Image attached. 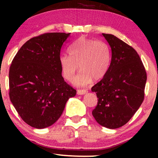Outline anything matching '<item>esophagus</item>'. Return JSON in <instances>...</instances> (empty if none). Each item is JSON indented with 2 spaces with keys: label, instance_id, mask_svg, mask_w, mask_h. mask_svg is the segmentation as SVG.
Segmentation results:
<instances>
[{
  "label": "esophagus",
  "instance_id": "esophagus-1",
  "mask_svg": "<svg viewBox=\"0 0 158 158\" xmlns=\"http://www.w3.org/2000/svg\"><path fill=\"white\" fill-rule=\"evenodd\" d=\"M87 92H88V90H83V89L78 90L77 92V95H84V94H85Z\"/></svg>",
  "mask_w": 158,
  "mask_h": 158
}]
</instances>
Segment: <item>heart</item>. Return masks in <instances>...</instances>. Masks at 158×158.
<instances>
[{
  "label": "heart",
  "mask_w": 158,
  "mask_h": 158,
  "mask_svg": "<svg viewBox=\"0 0 158 158\" xmlns=\"http://www.w3.org/2000/svg\"><path fill=\"white\" fill-rule=\"evenodd\" d=\"M69 52L70 55H60L59 64L62 74L68 81H72L79 65L81 72L73 81L77 86L88 85L93 79H102L111 65V48L103 41L82 36L73 42L69 48Z\"/></svg>",
  "instance_id": "heart-1"
}]
</instances>
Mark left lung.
<instances>
[{"mask_svg": "<svg viewBox=\"0 0 158 158\" xmlns=\"http://www.w3.org/2000/svg\"><path fill=\"white\" fill-rule=\"evenodd\" d=\"M101 36L111 47L112 58L106 75L91 88L98 98L92 114L101 126L114 129L127 124L139 109L147 74L135 49L112 34Z\"/></svg>", "mask_w": 158, "mask_h": 158, "instance_id": "obj_1", "label": "left lung"}]
</instances>
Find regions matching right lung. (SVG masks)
<instances>
[{"instance_id": "1", "label": "right lung", "mask_w": 158, "mask_h": 158, "mask_svg": "<svg viewBox=\"0 0 158 158\" xmlns=\"http://www.w3.org/2000/svg\"><path fill=\"white\" fill-rule=\"evenodd\" d=\"M70 33H47L27 41L9 70V96L21 118L44 129L59 119L76 90L62 76L59 57Z\"/></svg>"}]
</instances>
